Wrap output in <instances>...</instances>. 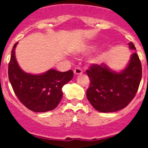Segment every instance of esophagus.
<instances>
[{
	"label": "esophagus",
	"mask_w": 148,
	"mask_h": 148,
	"mask_svg": "<svg viewBox=\"0 0 148 148\" xmlns=\"http://www.w3.org/2000/svg\"><path fill=\"white\" fill-rule=\"evenodd\" d=\"M74 73H75V75H81V74H82V70L81 68L76 67L75 70H74Z\"/></svg>",
	"instance_id": "obj_1"
}]
</instances>
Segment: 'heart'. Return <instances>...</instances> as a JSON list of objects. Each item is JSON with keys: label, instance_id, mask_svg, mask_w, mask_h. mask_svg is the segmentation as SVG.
Segmentation results:
<instances>
[{"label": "heart", "instance_id": "b5f03b06", "mask_svg": "<svg viewBox=\"0 0 148 148\" xmlns=\"http://www.w3.org/2000/svg\"><path fill=\"white\" fill-rule=\"evenodd\" d=\"M97 47L98 45L95 44H89V45H87L85 47H82L81 51H82V53H90V52H92V51L95 50L97 48ZM104 55H105V53H104V51H99V53H97L95 55H94L92 57L90 58V63L92 64H99L101 61H102Z\"/></svg>", "mask_w": 148, "mask_h": 148}]
</instances>
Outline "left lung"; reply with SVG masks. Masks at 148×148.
Returning a JSON list of instances; mask_svg holds the SVG:
<instances>
[{
  "instance_id": "1",
  "label": "left lung",
  "mask_w": 148,
  "mask_h": 148,
  "mask_svg": "<svg viewBox=\"0 0 148 148\" xmlns=\"http://www.w3.org/2000/svg\"><path fill=\"white\" fill-rule=\"evenodd\" d=\"M128 44L130 49L135 50L133 43ZM87 74L90 81L87 98L90 104L99 112L112 113L127 107L136 95L142 79V64L134 53L121 71H114L101 64H92Z\"/></svg>"
}]
</instances>
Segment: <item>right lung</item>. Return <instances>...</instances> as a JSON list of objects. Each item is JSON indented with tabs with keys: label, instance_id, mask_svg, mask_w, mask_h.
I'll return each instance as SVG.
<instances>
[{
	"label": "right lung",
	"instance_id": "1",
	"mask_svg": "<svg viewBox=\"0 0 148 148\" xmlns=\"http://www.w3.org/2000/svg\"><path fill=\"white\" fill-rule=\"evenodd\" d=\"M15 44L12 49L8 75L13 90L21 102L30 110L44 113L53 110L63 96L62 87L73 78V72L54 69L35 75L23 71L15 58Z\"/></svg>",
	"mask_w": 148,
	"mask_h": 148
}]
</instances>
